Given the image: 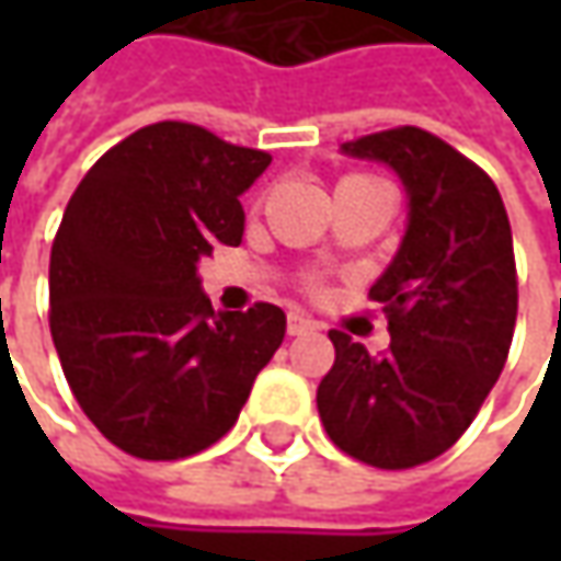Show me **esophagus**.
Wrapping results in <instances>:
<instances>
[{"instance_id": "1", "label": "esophagus", "mask_w": 561, "mask_h": 561, "mask_svg": "<svg viewBox=\"0 0 561 561\" xmlns=\"http://www.w3.org/2000/svg\"><path fill=\"white\" fill-rule=\"evenodd\" d=\"M312 331H318V324H314L309 314H302V312L287 314V334H290V336L312 334Z\"/></svg>"}]
</instances>
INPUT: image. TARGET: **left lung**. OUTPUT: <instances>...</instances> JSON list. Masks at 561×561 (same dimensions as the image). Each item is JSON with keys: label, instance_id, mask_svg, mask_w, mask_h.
Wrapping results in <instances>:
<instances>
[{"label": "left lung", "instance_id": "8db88e82", "mask_svg": "<svg viewBox=\"0 0 561 561\" xmlns=\"http://www.w3.org/2000/svg\"><path fill=\"white\" fill-rule=\"evenodd\" d=\"M340 152L387 164L409 218L368 293L387 314L390 350L368 356L331 331L336 358L318 383V415L358 462L412 468L462 437L506 365L518 314L512 227L496 184L427 130L397 127Z\"/></svg>", "mask_w": 561, "mask_h": 561}]
</instances>
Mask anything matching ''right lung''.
I'll use <instances>...</instances> for the list:
<instances>
[{
	"instance_id": "1",
	"label": "right lung",
	"mask_w": 561,
	"mask_h": 561,
	"mask_svg": "<svg viewBox=\"0 0 561 561\" xmlns=\"http://www.w3.org/2000/svg\"><path fill=\"white\" fill-rule=\"evenodd\" d=\"M268 164L162 121L108 149L65 208L49 259L55 353L87 419L137 459L221 440L284 343L277 306L215 312L199 277L211 247H240V196Z\"/></svg>"
}]
</instances>
